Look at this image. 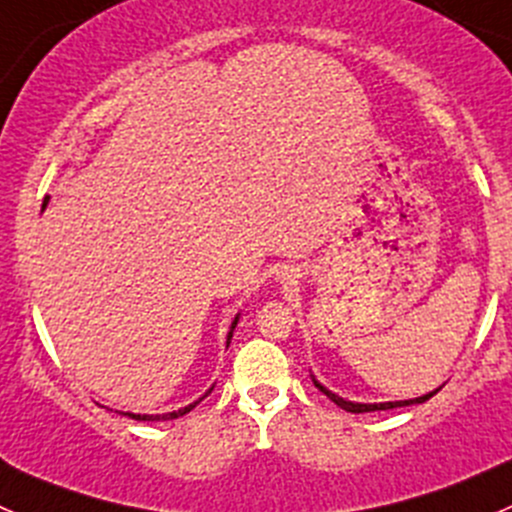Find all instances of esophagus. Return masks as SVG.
Listing matches in <instances>:
<instances>
[{
	"label": "esophagus",
	"instance_id": "esophagus-1",
	"mask_svg": "<svg viewBox=\"0 0 512 512\" xmlns=\"http://www.w3.org/2000/svg\"><path fill=\"white\" fill-rule=\"evenodd\" d=\"M287 277H289V275H287Z\"/></svg>",
	"mask_w": 512,
	"mask_h": 512
}]
</instances>
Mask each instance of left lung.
Returning <instances> with one entry per match:
<instances>
[{"label":"left lung","mask_w":512,"mask_h":512,"mask_svg":"<svg viewBox=\"0 0 512 512\" xmlns=\"http://www.w3.org/2000/svg\"><path fill=\"white\" fill-rule=\"evenodd\" d=\"M312 381H314V386H317V389L322 391L324 396H327V399H332L334 404L339 406V409L349 411V414H366V411H389V409H399V406L423 404V401H428V399H431L433 394H438V391H441V386H438L436 391H428V394L416 396V399H406V401H384V404H359V401H347V399H342V396H337V394H334V391H329L327 386L319 384V381L314 379V376H312Z\"/></svg>","instance_id":"8db88e82"}]
</instances>
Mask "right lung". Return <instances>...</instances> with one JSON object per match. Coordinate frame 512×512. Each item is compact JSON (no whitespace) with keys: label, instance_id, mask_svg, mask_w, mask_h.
I'll use <instances>...</instances> for the list:
<instances>
[{"label":"right lung","instance_id":"obj_1","mask_svg":"<svg viewBox=\"0 0 512 512\" xmlns=\"http://www.w3.org/2000/svg\"><path fill=\"white\" fill-rule=\"evenodd\" d=\"M46 205H49V198H44V208H46ZM237 322H240V314H235V319H232V324H230V332H227V347H230V339H232V332H235ZM210 391H213V386H210V389L205 391V396H208ZM205 396H200V399H198V401H193V404L183 406V409H178V411H168V414H156V416H151V414H131V411H121V414H123V416H128V418H133V421H170V418L185 416V414H188V411H193L195 406H198L200 401L205 399Z\"/></svg>","mask_w":512,"mask_h":512}]
</instances>
